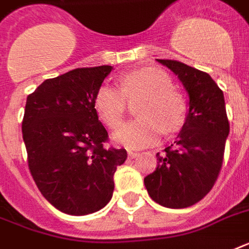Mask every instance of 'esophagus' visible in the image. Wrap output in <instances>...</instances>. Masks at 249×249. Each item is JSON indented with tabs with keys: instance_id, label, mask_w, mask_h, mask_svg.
<instances>
[{
	"instance_id": "obj_1",
	"label": "esophagus",
	"mask_w": 249,
	"mask_h": 249,
	"mask_svg": "<svg viewBox=\"0 0 249 249\" xmlns=\"http://www.w3.org/2000/svg\"><path fill=\"white\" fill-rule=\"evenodd\" d=\"M140 155V152H137V151H133V150H129L128 151V156L129 158H137V156Z\"/></svg>"
}]
</instances>
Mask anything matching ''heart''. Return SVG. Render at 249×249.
<instances>
[{
    "label": "heart",
    "mask_w": 249,
    "mask_h": 249,
    "mask_svg": "<svg viewBox=\"0 0 249 249\" xmlns=\"http://www.w3.org/2000/svg\"><path fill=\"white\" fill-rule=\"evenodd\" d=\"M120 89L103 84L94 97V108L102 123L111 129L124 120L126 99L142 97L137 120L129 121L115 133V141L128 148H142L159 142L163 130H177L185 121L187 106L183 95L172 86L170 77L155 67L129 71L119 79Z\"/></svg>",
    "instance_id": "obj_1"
}]
</instances>
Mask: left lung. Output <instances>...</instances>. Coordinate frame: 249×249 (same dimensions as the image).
<instances>
[{"mask_svg":"<svg viewBox=\"0 0 249 249\" xmlns=\"http://www.w3.org/2000/svg\"><path fill=\"white\" fill-rule=\"evenodd\" d=\"M177 76L189 94V112L173 143L158 152V166L144 186L166 208H187L212 190L220 174L229 125L222 90L207 72L178 60L156 59Z\"/></svg>","mask_w":249,"mask_h":249,"instance_id":"8db88e82","label":"left lung"}]
</instances>
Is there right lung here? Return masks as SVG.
<instances>
[{
	"instance_id": "add662e5",
	"label": "right lung",
	"mask_w": 249,
	"mask_h": 249,
	"mask_svg": "<svg viewBox=\"0 0 249 249\" xmlns=\"http://www.w3.org/2000/svg\"><path fill=\"white\" fill-rule=\"evenodd\" d=\"M111 66L76 68L45 80L27 97L21 123L28 168L44 197L60 212L85 216L112 197L125 148L105 147L108 133L94 97Z\"/></svg>"
}]
</instances>
